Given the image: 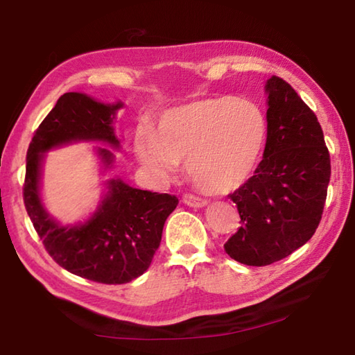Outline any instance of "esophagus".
Instances as JSON below:
<instances>
[{
	"mask_svg": "<svg viewBox=\"0 0 355 355\" xmlns=\"http://www.w3.org/2000/svg\"><path fill=\"white\" fill-rule=\"evenodd\" d=\"M183 202L188 207H194V208H202V207H205L207 203H208L207 200H203V199H200V197H197L194 194H184L183 196Z\"/></svg>",
	"mask_w": 355,
	"mask_h": 355,
	"instance_id": "esophagus-1",
	"label": "esophagus"
}]
</instances>
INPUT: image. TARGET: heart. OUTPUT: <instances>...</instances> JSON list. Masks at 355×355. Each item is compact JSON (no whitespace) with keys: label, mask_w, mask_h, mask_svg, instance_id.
I'll return each mask as SVG.
<instances>
[{"label":"heart","mask_w":355,"mask_h":355,"mask_svg":"<svg viewBox=\"0 0 355 355\" xmlns=\"http://www.w3.org/2000/svg\"><path fill=\"white\" fill-rule=\"evenodd\" d=\"M266 120L254 101L232 97L196 100L166 111L155 133L136 136V153L158 175L186 172L197 188L224 194L241 186L260 161Z\"/></svg>","instance_id":"obj_1"}]
</instances>
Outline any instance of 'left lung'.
Segmentation results:
<instances>
[{
	"label": "left lung",
	"instance_id": "left-lung-1",
	"mask_svg": "<svg viewBox=\"0 0 355 355\" xmlns=\"http://www.w3.org/2000/svg\"><path fill=\"white\" fill-rule=\"evenodd\" d=\"M268 137L263 159L228 194L241 227L224 244L233 260L268 266L315 235L330 180V155L315 112L279 76L266 83Z\"/></svg>",
	"mask_w": 355,
	"mask_h": 355
}]
</instances>
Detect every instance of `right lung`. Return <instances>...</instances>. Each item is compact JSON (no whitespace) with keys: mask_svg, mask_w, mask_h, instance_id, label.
<instances>
[{"mask_svg":"<svg viewBox=\"0 0 355 355\" xmlns=\"http://www.w3.org/2000/svg\"><path fill=\"white\" fill-rule=\"evenodd\" d=\"M122 106L105 105L84 94L67 92L34 131L26 153L23 200L29 219L50 257L83 279L106 285L128 284L147 271L158 250L163 227L178 199L171 194L131 188L122 180L107 182V194L84 224L62 227L44 209L39 194L40 164L48 150L76 141H103L119 147L114 114ZM112 164L111 150L98 148Z\"/></svg>","mask_w":355,"mask_h":355,"instance_id":"add662e5","label":"right lung"}]
</instances>
